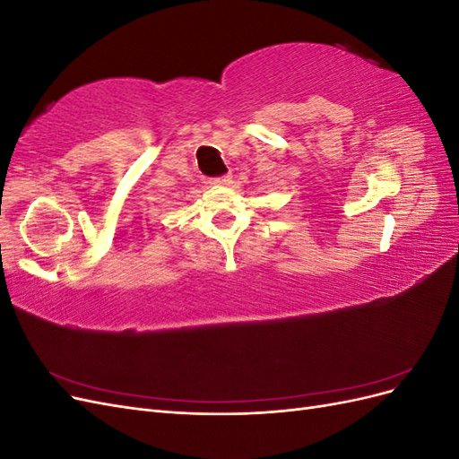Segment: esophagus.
<instances>
[{
    "label": "esophagus",
    "instance_id": "1",
    "mask_svg": "<svg viewBox=\"0 0 459 459\" xmlns=\"http://www.w3.org/2000/svg\"><path fill=\"white\" fill-rule=\"evenodd\" d=\"M211 182L216 184V186H230V184L233 182V176H231V174H226V176H220V178L211 179Z\"/></svg>",
    "mask_w": 459,
    "mask_h": 459
}]
</instances>
